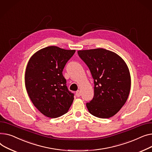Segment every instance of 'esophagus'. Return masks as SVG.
I'll return each instance as SVG.
<instances>
[{"instance_id":"obj_1","label":"esophagus","mask_w":152,"mask_h":152,"mask_svg":"<svg viewBox=\"0 0 152 152\" xmlns=\"http://www.w3.org/2000/svg\"><path fill=\"white\" fill-rule=\"evenodd\" d=\"M76 96L77 97H80V96H81V92H80V90H78L76 91Z\"/></svg>"}]
</instances>
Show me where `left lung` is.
<instances>
[{"instance_id":"1","label":"left lung","mask_w":152,"mask_h":152,"mask_svg":"<svg viewBox=\"0 0 152 152\" xmlns=\"http://www.w3.org/2000/svg\"><path fill=\"white\" fill-rule=\"evenodd\" d=\"M78 54L94 79L93 99L86 103L89 112L101 118L113 117L125 104L130 92L131 76L126 62L104 48L79 50Z\"/></svg>"}]
</instances>
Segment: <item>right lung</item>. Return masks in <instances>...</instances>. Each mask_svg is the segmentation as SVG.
<instances>
[{"mask_svg":"<svg viewBox=\"0 0 152 152\" xmlns=\"http://www.w3.org/2000/svg\"><path fill=\"white\" fill-rule=\"evenodd\" d=\"M75 52V50L47 47L35 53L27 65V92L35 107L47 117H61L73 102L74 94L68 90L62 70Z\"/></svg>","mask_w":152,"mask_h":152,"instance_id":"1","label":"right lung"}]
</instances>
